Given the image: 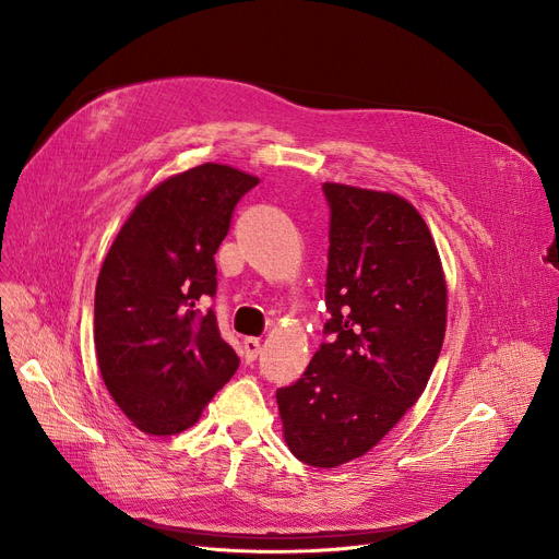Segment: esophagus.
I'll return each mask as SVG.
<instances>
[{
    "label": "esophagus",
    "mask_w": 559,
    "mask_h": 559,
    "mask_svg": "<svg viewBox=\"0 0 559 559\" xmlns=\"http://www.w3.org/2000/svg\"><path fill=\"white\" fill-rule=\"evenodd\" d=\"M242 346H245V360H247V362H253V360L258 358V354H260L262 340H260V337H245Z\"/></svg>",
    "instance_id": "1"
}]
</instances>
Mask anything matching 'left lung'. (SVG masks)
Returning <instances> with one entry per match:
<instances>
[{
    "label": "left lung",
    "instance_id": "1",
    "mask_svg": "<svg viewBox=\"0 0 559 559\" xmlns=\"http://www.w3.org/2000/svg\"><path fill=\"white\" fill-rule=\"evenodd\" d=\"M331 319L304 376L276 392L292 455L362 457L424 394L447 335V276L428 224L394 192L324 183Z\"/></svg>",
    "mask_w": 559,
    "mask_h": 559
}]
</instances>
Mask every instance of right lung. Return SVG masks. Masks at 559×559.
<instances>
[{"label": "right lung", "instance_id": "1", "mask_svg": "<svg viewBox=\"0 0 559 559\" xmlns=\"http://www.w3.org/2000/svg\"><path fill=\"white\" fill-rule=\"evenodd\" d=\"M258 176L203 163L146 192L112 240L95 289V350L117 407L146 435L194 426L240 358L199 301L215 253Z\"/></svg>", "mask_w": 559, "mask_h": 559}]
</instances>
